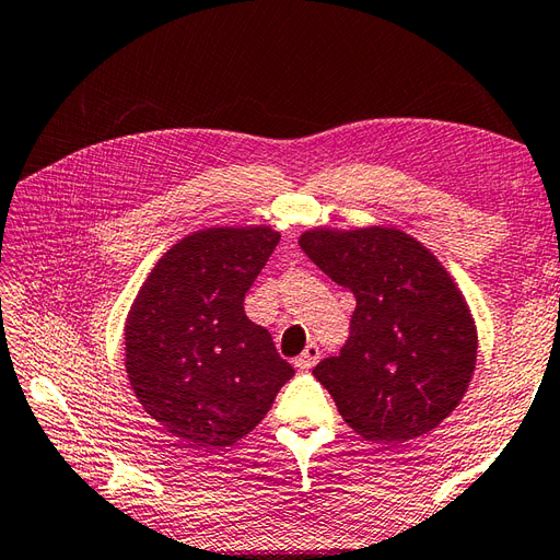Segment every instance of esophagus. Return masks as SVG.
Masks as SVG:
<instances>
[{"instance_id":"esophagus-1","label":"esophagus","mask_w":560,"mask_h":560,"mask_svg":"<svg viewBox=\"0 0 560 560\" xmlns=\"http://www.w3.org/2000/svg\"><path fill=\"white\" fill-rule=\"evenodd\" d=\"M317 361H319V347H317V343H307L305 351L293 363H295V368H299V371H311V368H315Z\"/></svg>"}]
</instances>
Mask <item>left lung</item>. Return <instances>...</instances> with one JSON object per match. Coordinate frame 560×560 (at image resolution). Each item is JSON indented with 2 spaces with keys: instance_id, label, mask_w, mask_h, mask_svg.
<instances>
[{
  "instance_id": "1",
  "label": "left lung",
  "mask_w": 560,
  "mask_h": 560,
  "mask_svg": "<svg viewBox=\"0 0 560 560\" xmlns=\"http://www.w3.org/2000/svg\"><path fill=\"white\" fill-rule=\"evenodd\" d=\"M299 245L355 295L351 337L313 375L373 443H407L459 407L477 371V323L431 249L395 225L307 229Z\"/></svg>"
}]
</instances>
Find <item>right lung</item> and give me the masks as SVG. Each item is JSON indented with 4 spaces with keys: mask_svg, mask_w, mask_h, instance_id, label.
Segmentation results:
<instances>
[{
    "mask_svg": "<svg viewBox=\"0 0 560 560\" xmlns=\"http://www.w3.org/2000/svg\"><path fill=\"white\" fill-rule=\"evenodd\" d=\"M271 225H213L153 265L125 323V368L141 407L195 447H229L265 419L293 368L243 301L277 247Z\"/></svg>",
    "mask_w": 560,
    "mask_h": 560,
    "instance_id": "right-lung-1",
    "label": "right lung"
}]
</instances>
